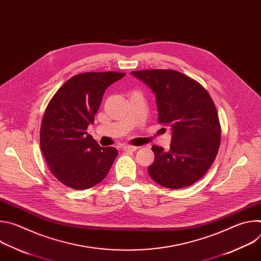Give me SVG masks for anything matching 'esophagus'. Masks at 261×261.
<instances>
[{
  "instance_id": "1",
  "label": "esophagus",
  "mask_w": 261,
  "mask_h": 261,
  "mask_svg": "<svg viewBox=\"0 0 261 261\" xmlns=\"http://www.w3.org/2000/svg\"><path fill=\"white\" fill-rule=\"evenodd\" d=\"M137 146H133V145H130V144H124L123 145V151H126V152H134L137 150Z\"/></svg>"
}]
</instances>
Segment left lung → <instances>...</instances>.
Here are the masks:
<instances>
[{"mask_svg":"<svg viewBox=\"0 0 261 261\" xmlns=\"http://www.w3.org/2000/svg\"><path fill=\"white\" fill-rule=\"evenodd\" d=\"M156 97L158 122L170 127L169 151L153 145L150 176L162 187L180 189L200 179L212 166L221 130L215 104L202 86L174 70L131 72Z\"/></svg>","mask_w":261,"mask_h":261,"instance_id":"obj_1","label":"left lung"}]
</instances>
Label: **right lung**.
<instances>
[{
	"label": "right lung",
	"instance_id": "1",
	"mask_svg": "<svg viewBox=\"0 0 261 261\" xmlns=\"http://www.w3.org/2000/svg\"><path fill=\"white\" fill-rule=\"evenodd\" d=\"M126 75L86 72L68 80L55 94L43 116L40 146L51 173L64 185L85 190L108 173L118 151L102 147L88 134L105 90Z\"/></svg>",
	"mask_w": 261,
	"mask_h": 261
}]
</instances>
